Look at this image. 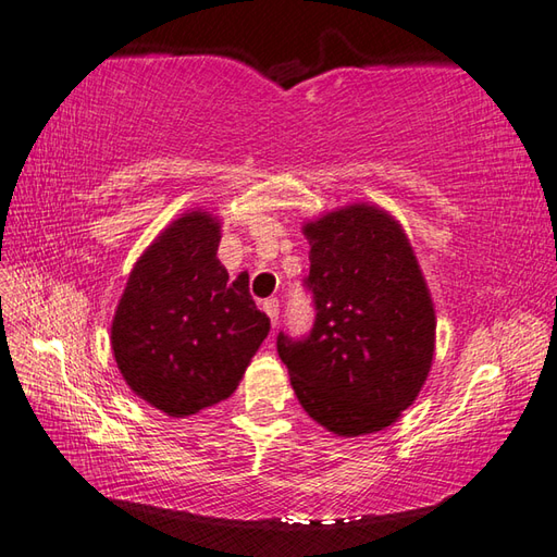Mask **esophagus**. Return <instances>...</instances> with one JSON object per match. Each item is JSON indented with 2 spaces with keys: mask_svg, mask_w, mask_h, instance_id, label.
Returning <instances> with one entry per match:
<instances>
[{
  "mask_svg": "<svg viewBox=\"0 0 557 557\" xmlns=\"http://www.w3.org/2000/svg\"><path fill=\"white\" fill-rule=\"evenodd\" d=\"M263 311H265V315L270 318L272 327H275V325H277V315H280V301H277V299H265V301H263Z\"/></svg>",
  "mask_w": 557,
  "mask_h": 557,
  "instance_id": "1",
  "label": "esophagus"
}]
</instances>
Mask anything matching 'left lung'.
Segmentation results:
<instances>
[{"instance_id":"1","label":"left lung","mask_w":557,"mask_h":557,"mask_svg":"<svg viewBox=\"0 0 557 557\" xmlns=\"http://www.w3.org/2000/svg\"><path fill=\"white\" fill-rule=\"evenodd\" d=\"M313 327L277 335L301 407L345 437L383 431L417 399L435 349V311L399 222L347 206L304 224Z\"/></svg>"}]
</instances>
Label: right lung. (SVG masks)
<instances>
[{
  "label": "right lung",
  "instance_id": "right-lung-1",
  "mask_svg": "<svg viewBox=\"0 0 557 557\" xmlns=\"http://www.w3.org/2000/svg\"><path fill=\"white\" fill-rule=\"evenodd\" d=\"M218 246L220 222L208 212L174 220L136 260L112 321L126 385L170 417L227 399L270 333L248 275L230 280Z\"/></svg>",
  "mask_w": 557,
  "mask_h": 557
}]
</instances>
